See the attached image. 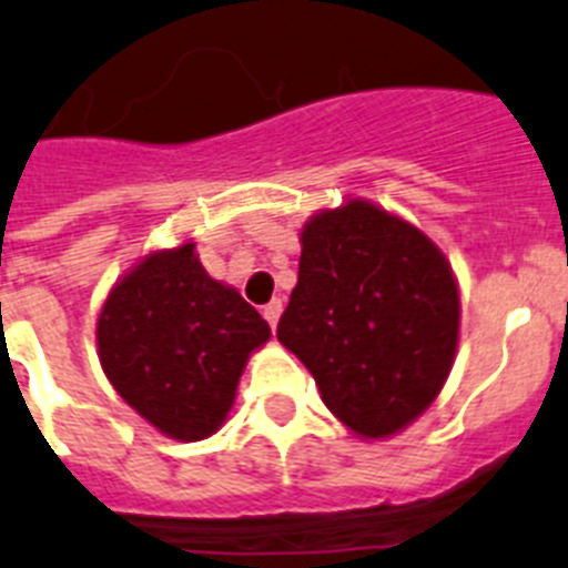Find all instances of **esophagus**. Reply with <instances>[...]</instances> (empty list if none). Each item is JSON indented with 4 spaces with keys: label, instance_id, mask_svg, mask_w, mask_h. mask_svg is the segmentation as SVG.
<instances>
[{
    "label": "esophagus",
    "instance_id": "esophagus-1",
    "mask_svg": "<svg viewBox=\"0 0 568 568\" xmlns=\"http://www.w3.org/2000/svg\"><path fill=\"white\" fill-rule=\"evenodd\" d=\"M281 310H284L281 298H273V302L264 307V318L270 322V327H273V331H275V324H278V318H281Z\"/></svg>",
    "mask_w": 568,
    "mask_h": 568
}]
</instances>
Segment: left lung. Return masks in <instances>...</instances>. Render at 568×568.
Wrapping results in <instances>:
<instances>
[{
    "instance_id": "left-lung-1",
    "label": "left lung",
    "mask_w": 568,
    "mask_h": 568,
    "mask_svg": "<svg viewBox=\"0 0 568 568\" xmlns=\"http://www.w3.org/2000/svg\"><path fill=\"white\" fill-rule=\"evenodd\" d=\"M302 258L278 342L322 402L365 443L390 439L434 405L459 344V284L408 217L344 197L302 226Z\"/></svg>"
}]
</instances>
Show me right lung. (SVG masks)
<instances>
[{
  "label": "right lung",
  "mask_w": 568,
  "mask_h": 568,
  "mask_svg": "<svg viewBox=\"0 0 568 568\" xmlns=\"http://www.w3.org/2000/svg\"><path fill=\"white\" fill-rule=\"evenodd\" d=\"M270 336L258 310L203 270L192 237L145 252L111 284L97 316L105 379L178 443L221 430L246 362Z\"/></svg>",
  "instance_id": "add662e5"
}]
</instances>
